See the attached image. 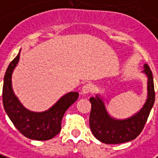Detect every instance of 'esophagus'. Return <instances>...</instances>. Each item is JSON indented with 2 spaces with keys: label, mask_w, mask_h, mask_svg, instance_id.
Listing matches in <instances>:
<instances>
[{
  "label": "esophagus",
  "mask_w": 158,
  "mask_h": 158,
  "mask_svg": "<svg viewBox=\"0 0 158 158\" xmlns=\"http://www.w3.org/2000/svg\"><path fill=\"white\" fill-rule=\"evenodd\" d=\"M93 89V85H92L91 84H85L83 87H82V89H81V93H82L83 95H85V94H88L89 93H92Z\"/></svg>",
  "instance_id": "1"
}]
</instances>
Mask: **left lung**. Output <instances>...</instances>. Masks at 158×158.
<instances>
[{"label": "left lung", "mask_w": 158, "mask_h": 158, "mask_svg": "<svg viewBox=\"0 0 158 158\" xmlns=\"http://www.w3.org/2000/svg\"><path fill=\"white\" fill-rule=\"evenodd\" d=\"M143 73L147 76V98L144 105L136 114L124 119H118L107 111L104 98L96 94L90 98V128L94 137L107 144L129 142L138 137L143 129L155 102L153 75L149 65L144 64Z\"/></svg>", "instance_id": "8db88e82"}]
</instances>
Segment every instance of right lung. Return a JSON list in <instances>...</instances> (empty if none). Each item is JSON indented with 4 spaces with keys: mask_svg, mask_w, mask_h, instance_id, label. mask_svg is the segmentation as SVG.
<instances>
[{
    "mask_svg": "<svg viewBox=\"0 0 158 158\" xmlns=\"http://www.w3.org/2000/svg\"><path fill=\"white\" fill-rule=\"evenodd\" d=\"M20 60V52L12 60L4 76L2 102L6 113L15 128L25 137L45 141L55 137L61 130V120L78 98L77 92H70L58 100L48 110L36 112L27 109L16 97L12 87V74Z\"/></svg>",
    "mask_w": 158,
    "mask_h": 158,
    "instance_id": "right-lung-1",
    "label": "right lung"
}]
</instances>
